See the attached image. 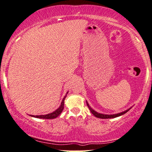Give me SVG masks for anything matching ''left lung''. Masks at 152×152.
Instances as JSON below:
<instances>
[{"instance_id":"left-lung-1","label":"left lung","mask_w":152,"mask_h":152,"mask_svg":"<svg viewBox=\"0 0 152 152\" xmlns=\"http://www.w3.org/2000/svg\"><path fill=\"white\" fill-rule=\"evenodd\" d=\"M87 102V106H88V107L89 109V110H90V112H91V114H92L94 116H95L96 117H97V118H103V119H105V118H116V117H118L120 116H122V115H123L124 114H125V113H127L128 111H129L130 109L132 107H130L128 109V110L124 111V112H122L121 113H118V114H100V113H98L97 112H96L93 110L92 108L90 106H89V104L87 101H86Z\"/></svg>"}]
</instances>
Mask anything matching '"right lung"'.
Wrapping results in <instances>:
<instances>
[{
    "instance_id": "1",
    "label": "right lung",
    "mask_w": 152,
    "mask_h": 152,
    "mask_svg": "<svg viewBox=\"0 0 152 152\" xmlns=\"http://www.w3.org/2000/svg\"><path fill=\"white\" fill-rule=\"evenodd\" d=\"M67 94H68V91L67 92V94H66V95L65 96H64L63 100H62L61 105H60L59 107L56 110H55L54 112L50 113V114H46V115H38V116L29 115V116H31L32 117H35V118H42V119H53V118H56V117L58 116L59 115L61 114V112H63V110L64 109V101H65V99L66 96H67Z\"/></svg>"
}]
</instances>
